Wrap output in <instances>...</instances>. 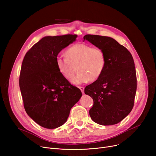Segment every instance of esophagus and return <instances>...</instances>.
<instances>
[{
	"label": "esophagus",
	"mask_w": 156,
	"mask_h": 156,
	"mask_svg": "<svg viewBox=\"0 0 156 156\" xmlns=\"http://www.w3.org/2000/svg\"><path fill=\"white\" fill-rule=\"evenodd\" d=\"M79 88L81 90V92H82V94H84V87H82V86H80V87H79Z\"/></svg>",
	"instance_id": "obj_1"
}]
</instances>
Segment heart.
Instances as JSON below:
<instances>
[{
	"mask_svg": "<svg viewBox=\"0 0 156 156\" xmlns=\"http://www.w3.org/2000/svg\"><path fill=\"white\" fill-rule=\"evenodd\" d=\"M66 57L58 56L56 59L57 68L66 80H72L74 84L94 81L99 79L105 66V55L102 48L92 47L85 44H76L66 51Z\"/></svg>",
	"mask_w": 156,
	"mask_h": 156,
	"instance_id": "b5f03b06",
	"label": "heart"
}]
</instances>
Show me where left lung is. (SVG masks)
Returning a JSON list of instances; mask_svg holds the SVG:
<instances>
[{
  "instance_id": "left-lung-1",
  "label": "left lung",
  "mask_w": 156,
  "mask_h": 156,
  "mask_svg": "<svg viewBox=\"0 0 156 156\" xmlns=\"http://www.w3.org/2000/svg\"><path fill=\"white\" fill-rule=\"evenodd\" d=\"M83 39L102 48L105 55L101 76L85 88V94L94 101L90 116L101 125L117 124L128 115L134 105L136 76L133 57L112 38L86 35Z\"/></svg>"
}]
</instances>
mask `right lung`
Masks as SVG:
<instances>
[{"label":"right lung","mask_w":156,"mask_h":156,"mask_svg":"<svg viewBox=\"0 0 156 156\" xmlns=\"http://www.w3.org/2000/svg\"><path fill=\"white\" fill-rule=\"evenodd\" d=\"M77 35L45 37L24 56L19 84L24 109L40 126L58 128L66 122L70 110L81 98L80 90L63 77L56 59Z\"/></svg>","instance_id":"add662e5"}]
</instances>
